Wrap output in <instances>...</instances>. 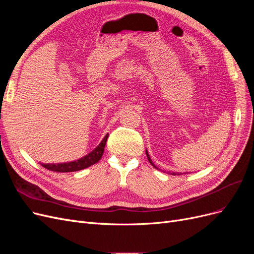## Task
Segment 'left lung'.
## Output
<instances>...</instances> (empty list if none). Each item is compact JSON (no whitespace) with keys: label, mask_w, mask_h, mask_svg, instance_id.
Wrapping results in <instances>:
<instances>
[{"label":"left lung","mask_w":254,"mask_h":254,"mask_svg":"<svg viewBox=\"0 0 254 254\" xmlns=\"http://www.w3.org/2000/svg\"><path fill=\"white\" fill-rule=\"evenodd\" d=\"M146 156H147V159H148V161H149V163H150L153 167L157 168V170H158V167H157L155 164L152 163V161H151V159H150V157H149V155H148V151H147V150H146ZM171 174H172V175H174V176H176V175H178V176H179V175H182L183 173H171ZM184 174H187V173H184Z\"/></svg>","instance_id":"1"}]
</instances>
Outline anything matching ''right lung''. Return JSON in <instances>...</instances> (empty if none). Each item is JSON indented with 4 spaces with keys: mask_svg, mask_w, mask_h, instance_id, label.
Returning a JSON list of instances; mask_svg holds the SVG:
<instances>
[{
    "mask_svg": "<svg viewBox=\"0 0 254 254\" xmlns=\"http://www.w3.org/2000/svg\"><path fill=\"white\" fill-rule=\"evenodd\" d=\"M107 137L108 135H106L103 141L99 143L97 147L88 153L87 156L82 157L81 159L77 161H73V162H67V163H59V164H41L43 167L48 168L50 171L53 172H57V173H70V172H76V171H80L83 170V168H87L91 165H93L97 163L101 158L103 157L104 153V148L107 142Z\"/></svg>",
    "mask_w": 254,
    "mask_h": 254,
    "instance_id": "add662e5",
    "label": "right lung"
}]
</instances>
